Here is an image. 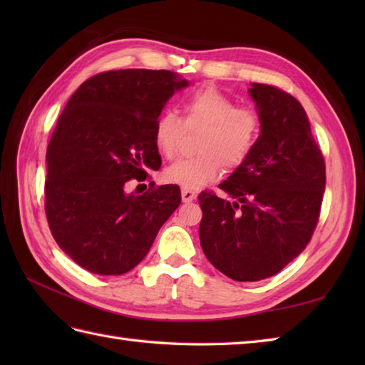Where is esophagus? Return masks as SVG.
<instances>
[{"label": "esophagus", "instance_id": "1", "mask_svg": "<svg viewBox=\"0 0 365 365\" xmlns=\"http://www.w3.org/2000/svg\"><path fill=\"white\" fill-rule=\"evenodd\" d=\"M197 197V195L195 191H191V190H187V188H183L182 190V200L185 204H188V202H192V200H195Z\"/></svg>", "mask_w": 365, "mask_h": 365}]
</instances>
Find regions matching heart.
I'll list each match as a JSON object with an SVG mask.
<instances>
[{"mask_svg": "<svg viewBox=\"0 0 365 365\" xmlns=\"http://www.w3.org/2000/svg\"><path fill=\"white\" fill-rule=\"evenodd\" d=\"M183 123L204 127L196 157L180 158L166 169L170 183L199 190L221 174L222 163L237 168L250 157L260 131V119L251 108L237 106L215 88H200L183 98ZM183 123L173 111H163L153 125V141L163 157L174 158L183 136Z\"/></svg>", "mask_w": 365, "mask_h": 365, "instance_id": "heart-1", "label": "heart"}]
</instances>
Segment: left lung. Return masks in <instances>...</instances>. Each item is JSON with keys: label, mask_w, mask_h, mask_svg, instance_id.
<instances>
[{"label": "left lung", "mask_w": 365, "mask_h": 365, "mask_svg": "<svg viewBox=\"0 0 365 365\" xmlns=\"http://www.w3.org/2000/svg\"><path fill=\"white\" fill-rule=\"evenodd\" d=\"M260 119L254 149L220 188L234 199L199 195L200 246L222 274L238 282L279 273L311 242L327 183L324 160L297 98L252 83Z\"/></svg>", "instance_id": "1"}]
</instances>
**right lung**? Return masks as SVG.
<instances>
[{
    "instance_id": "add662e5",
    "label": "right lung",
    "mask_w": 365,
    "mask_h": 365,
    "mask_svg": "<svg viewBox=\"0 0 365 365\" xmlns=\"http://www.w3.org/2000/svg\"><path fill=\"white\" fill-rule=\"evenodd\" d=\"M187 86L174 72L127 68L92 76L67 102L46 147L45 212L58 246L81 268L133 269L180 205L177 185L136 196L127 183L160 169L155 120Z\"/></svg>"
}]
</instances>
